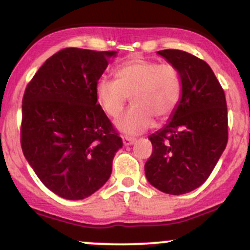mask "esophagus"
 I'll list each match as a JSON object with an SVG mask.
<instances>
[{"mask_svg":"<svg viewBox=\"0 0 250 250\" xmlns=\"http://www.w3.org/2000/svg\"><path fill=\"white\" fill-rule=\"evenodd\" d=\"M122 142H123V145L125 146V147H128V146L134 145V143H135V139H133V137L123 136V137H122Z\"/></svg>","mask_w":250,"mask_h":250,"instance_id":"1","label":"esophagus"}]
</instances>
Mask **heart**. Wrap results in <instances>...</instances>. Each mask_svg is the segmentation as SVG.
I'll list each match as a JSON object with an SVG mask.
<instances>
[{
    "label": "heart",
    "instance_id": "1",
    "mask_svg": "<svg viewBox=\"0 0 250 250\" xmlns=\"http://www.w3.org/2000/svg\"><path fill=\"white\" fill-rule=\"evenodd\" d=\"M182 81L174 65L135 57L115 70V81L102 77L95 84V97L111 119L122 113L128 97L133 102L115 123L125 135H139L154 125V119H168L179 104Z\"/></svg>",
    "mask_w": 250,
    "mask_h": 250
}]
</instances>
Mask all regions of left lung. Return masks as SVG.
I'll return each instance as SVG.
<instances>
[{"mask_svg":"<svg viewBox=\"0 0 250 250\" xmlns=\"http://www.w3.org/2000/svg\"><path fill=\"white\" fill-rule=\"evenodd\" d=\"M157 54L179 70L182 95L167 125L148 137L153 153L146 162L145 173L153 187L181 195L205 183L226 149V96L203 60L175 49Z\"/></svg>","mask_w":250,"mask_h":250,"instance_id":"1","label":"left lung"}]
</instances>
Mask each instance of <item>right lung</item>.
Masks as SVG:
<instances>
[{"label":"right lung","instance_id":"right-lung-1","mask_svg":"<svg viewBox=\"0 0 250 250\" xmlns=\"http://www.w3.org/2000/svg\"><path fill=\"white\" fill-rule=\"evenodd\" d=\"M116 51L65 48L47 60L22 101L21 146L43 185L67 200H83L107 182L122 148L95 84Z\"/></svg>","mask_w":250,"mask_h":250}]
</instances>
